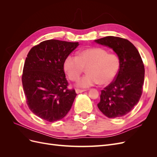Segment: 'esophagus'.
<instances>
[{
    "label": "esophagus",
    "instance_id": "obj_1",
    "mask_svg": "<svg viewBox=\"0 0 157 157\" xmlns=\"http://www.w3.org/2000/svg\"><path fill=\"white\" fill-rule=\"evenodd\" d=\"M86 91V90H79V89H77L76 90V93L77 94H79V93H82L83 92Z\"/></svg>",
    "mask_w": 157,
    "mask_h": 157
}]
</instances>
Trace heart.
Masks as SVG:
<instances>
[{"instance_id":"obj_1","label":"heart","mask_w":157,"mask_h":157,"mask_svg":"<svg viewBox=\"0 0 157 157\" xmlns=\"http://www.w3.org/2000/svg\"><path fill=\"white\" fill-rule=\"evenodd\" d=\"M120 65V59L117 55L108 53L102 48L94 47L79 51L77 56H68L64 61L63 69L69 78L76 81L86 68L88 73L80 78L77 86L88 88L98 83L106 85L111 82L119 71Z\"/></svg>"}]
</instances>
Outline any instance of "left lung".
<instances>
[{
    "label": "left lung",
    "mask_w": 157,
    "mask_h": 157,
    "mask_svg": "<svg viewBox=\"0 0 157 157\" xmlns=\"http://www.w3.org/2000/svg\"><path fill=\"white\" fill-rule=\"evenodd\" d=\"M94 41L112 48L121 62L115 80L101 91L98 107L108 118L123 117L134 109L141 96L145 77L143 61L127 39L108 36Z\"/></svg>",
    "instance_id": "1"
}]
</instances>
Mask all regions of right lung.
Masks as SVG:
<instances>
[{"instance_id":"1","label":"right lung","mask_w":157,"mask_h":157,"mask_svg":"<svg viewBox=\"0 0 157 157\" xmlns=\"http://www.w3.org/2000/svg\"><path fill=\"white\" fill-rule=\"evenodd\" d=\"M78 44L47 40L27 54L21 77L23 91L29 109L42 119L50 122L62 119L73 105L77 94L67 88L63 63Z\"/></svg>"}]
</instances>
